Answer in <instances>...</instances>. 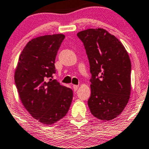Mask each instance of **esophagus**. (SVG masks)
I'll list each match as a JSON object with an SVG mask.
<instances>
[{"label":"esophagus","instance_id":"esophagus-1","mask_svg":"<svg viewBox=\"0 0 149 149\" xmlns=\"http://www.w3.org/2000/svg\"><path fill=\"white\" fill-rule=\"evenodd\" d=\"M73 90H74V91H76L78 89V88H79V86H78V85H73Z\"/></svg>","mask_w":149,"mask_h":149}]
</instances>
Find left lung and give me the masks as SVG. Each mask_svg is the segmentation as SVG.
<instances>
[{
    "label": "left lung",
    "mask_w": 149,
    "mask_h": 149,
    "mask_svg": "<svg viewBox=\"0 0 149 149\" xmlns=\"http://www.w3.org/2000/svg\"><path fill=\"white\" fill-rule=\"evenodd\" d=\"M91 74L88 106L93 116L108 121L123 112L131 91V62L124 46L103 29L79 31Z\"/></svg>",
    "instance_id": "obj_1"
}]
</instances>
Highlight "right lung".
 I'll use <instances>...</instances> for the list:
<instances>
[{
  "label": "right lung",
  "mask_w": 149,
  "mask_h": 149,
  "mask_svg": "<svg viewBox=\"0 0 149 149\" xmlns=\"http://www.w3.org/2000/svg\"><path fill=\"white\" fill-rule=\"evenodd\" d=\"M64 38L63 34H53L31 40L22 51L15 73L22 103L44 125H52L65 116L72 101V90L53 79L56 57Z\"/></svg>",
  "instance_id": "obj_1"
}]
</instances>
